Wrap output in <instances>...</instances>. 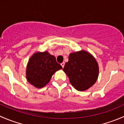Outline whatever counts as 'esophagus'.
Returning <instances> with one entry per match:
<instances>
[{"instance_id": "esophagus-1", "label": "esophagus", "mask_w": 124, "mask_h": 124, "mask_svg": "<svg viewBox=\"0 0 124 124\" xmlns=\"http://www.w3.org/2000/svg\"><path fill=\"white\" fill-rule=\"evenodd\" d=\"M61 66H62V68H63V67H64V65H65V63L64 62H62V63H61Z\"/></svg>"}]
</instances>
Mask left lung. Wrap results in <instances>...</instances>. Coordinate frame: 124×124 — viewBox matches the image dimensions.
<instances>
[{"instance_id":"8db88e82","label":"left lung","mask_w":124,"mask_h":124,"mask_svg":"<svg viewBox=\"0 0 124 124\" xmlns=\"http://www.w3.org/2000/svg\"><path fill=\"white\" fill-rule=\"evenodd\" d=\"M63 70L71 84L79 91H85L94 85L99 72L96 60L85 51L71 53Z\"/></svg>"}]
</instances>
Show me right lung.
<instances>
[{"label": "right lung", "instance_id": "add662e5", "mask_svg": "<svg viewBox=\"0 0 124 124\" xmlns=\"http://www.w3.org/2000/svg\"><path fill=\"white\" fill-rule=\"evenodd\" d=\"M62 68L54 56L47 52H38L31 57L27 63L26 78L32 85L41 88L50 82L56 71Z\"/></svg>", "mask_w": 124, "mask_h": 124}]
</instances>
